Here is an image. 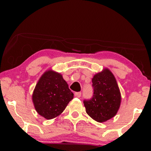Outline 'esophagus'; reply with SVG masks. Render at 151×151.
Segmentation results:
<instances>
[{
	"label": "esophagus",
	"instance_id": "esophagus-1",
	"mask_svg": "<svg viewBox=\"0 0 151 151\" xmlns=\"http://www.w3.org/2000/svg\"><path fill=\"white\" fill-rule=\"evenodd\" d=\"M74 95H75V96L77 97V98H80V97H81L82 93H81V92H76L74 93Z\"/></svg>",
	"mask_w": 151,
	"mask_h": 151
}]
</instances>
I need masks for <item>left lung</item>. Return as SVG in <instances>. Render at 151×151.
I'll list each match as a JSON object with an SVG mask.
<instances>
[{
  "label": "left lung",
  "mask_w": 151,
  "mask_h": 151,
  "mask_svg": "<svg viewBox=\"0 0 151 151\" xmlns=\"http://www.w3.org/2000/svg\"><path fill=\"white\" fill-rule=\"evenodd\" d=\"M92 83V98L83 102L86 112L96 121L104 122L116 115L120 106V91L114 76L108 69L96 74Z\"/></svg>",
  "instance_id": "1"
}]
</instances>
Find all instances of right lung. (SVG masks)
Masks as SVG:
<instances>
[{
    "label": "right lung",
    "instance_id": "add662e5",
    "mask_svg": "<svg viewBox=\"0 0 151 151\" xmlns=\"http://www.w3.org/2000/svg\"><path fill=\"white\" fill-rule=\"evenodd\" d=\"M73 98V93L61 74L49 70L37 83L32 100L39 115L47 119L58 116Z\"/></svg>",
    "mask_w": 151,
    "mask_h": 151
}]
</instances>
